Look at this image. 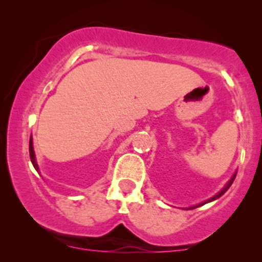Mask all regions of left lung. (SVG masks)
Segmentation results:
<instances>
[{
    "label": "left lung",
    "instance_id": "obj_1",
    "mask_svg": "<svg viewBox=\"0 0 262 262\" xmlns=\"http://www.w3.org/2000/svg\"><path fill=\"white\" fill-rule=\"evenodd\" d=\"M235 176H236V172L234 173L233 176H231V179H230L229 181H228L227 183H225V186H224V187L222 188L221 191H219L217 194H214V196H213V197H210L209 200L204 201V202H202V203H200V204H196V206H192V207H189V208H186V209H193V208H197V207H201V206H203V204H206V203H209V202H212V201H215V200H217V198H219V197H221V196H223V194L225 193V192L228 191V188H229L230 186H231V183H233L234 179H235Z\"/></svg>",
    "mask_w": 262,
    "mask_h": 262
}]
</instances>
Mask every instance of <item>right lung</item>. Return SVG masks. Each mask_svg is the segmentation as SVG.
<instances>
[{"mask_svg": "<svg viewBox=\"0 0 262 262\" xmlns=\"http://www.w3.org/2000/svg\"><path fill=\"white\" fill-rule=\"evenodd\" d=\"M29 156H31V161L33 164V166H34V169L38 171L39 173H40V170H39V166L37 164V159H35V152H34V148H33V139L31 137V139H29Z\"/></svg>", "mask_w": 262, "mask_h": 262, "instance_id": "obj_1", "label": "right lung"}]
</instances>
